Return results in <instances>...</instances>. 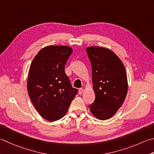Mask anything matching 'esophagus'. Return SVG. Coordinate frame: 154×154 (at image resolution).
<instances>
[{
  "label": "esophagus",
  "mask_w": 154,
  "mask_h": 154,
  "mask_svg": "<svg viewBox=\"0 0 154 154\" xmlns=\"http://www.w3.org/2000/svg\"><path fill=\"white\" fill-rule=\"evenodd\" d=\"M83 89L82 88H80V89H79V95H81V93H83Z\"/></svg>",
  "instance_id": "1"
}]
</instances>
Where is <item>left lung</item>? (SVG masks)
Masks as SVG:
<instances>
[{
    "mask_svg": "<svg viewBox=\"0 0 154 154\" xmlns=\"http://www.w3.org/2000/svg\"><path fill=\"white\" fill-rule=\"evenodd\" d=\"M91 63L95 101L89 109L96 118H111L122 106L127 95L126 71L121 60L113 51L103 47L86 49Z\"/></svg>",
    "mask_w": 154,
    "mask_h": 154,
    "instance_id": "left-lung-1",
    "label": "left lung"
}]
</instances>
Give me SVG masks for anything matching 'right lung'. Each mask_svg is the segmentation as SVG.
Returning a JSON list of instances; mask_svg holds the SVG:
<instances>
[{"label": "right lung", "mask_w": 154, "mask_h": 154, "mask_svg": "<svg viewBox=\"0 0 154 154\" xmlns=\"http://www.w3.org/2000/svg\"><path fill=\"white\" fill-rule=\"evenodd\" d=\"M73 49L68 46H47L35 57L29 69L27 91L32 103L45 119L64 117L78 93L72 87L65 66Z\"/></svg>", "instance_id": "1"}]
</instances>
